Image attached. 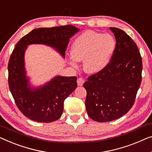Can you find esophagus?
I'll return each instance as SVG.
<instances>
[{"label": "esophagus", "mask_w": 152, "mask_h": 152, "mask_svg": "<svg viewBox=\"0 0 152 152\" xmlns=\"http://www.w3.org/2000/svg\"><path fill=\"white\" fill-rule=\"evenodd\" d=\"M85 82V80L83 78H79L77 80V83H78V86H83V83Z\"/></svg>", "instance_id": "1"}]
</instances>
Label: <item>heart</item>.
<instances>
[{
  "mask_svg": "<svg viewBox=\"0 0 152 152\" xmlns=\"http://www.w3.org/2000/svg\"><path fill=\"white\" fill-rule=\"evenodd\" d=\"M115 40L110 34L92 31L83 33L74 40L71 54L76 61H84L88 73H98L106 67L115 49ZM72 65L76 66L74 61Z\"/></svg>",
  "mask_w": 152,
  "mask_h": 152,
  "instance_id": "1",
  "label": "heart"
}]
</instances>
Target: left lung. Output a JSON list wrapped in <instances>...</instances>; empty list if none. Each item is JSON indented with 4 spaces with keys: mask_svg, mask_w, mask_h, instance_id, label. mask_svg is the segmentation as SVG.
Returning a JSON list of instances; mask_svg holds the SVG:
<instances>
[{
    "mask_svg": "<svg viewBox=\"0 0 152 152\" xmlns=\"http://www.w3.org/2000/svg\"><path fill=\"white\" fill-rule=\"evenodd\" d=\"M116 38L112 59L102 71L88 77L87 114L97 122L114 121L129 112L142 80V58L136 44L125 31L110 27Z\"/></svg>",
    "mask_w": 152,
    "mask_h": 152,
    "instance_id": "8db88e82",
    "label": "left lung"
}]
</instances>
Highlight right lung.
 <instances>
[{"mask_svg":"<svg viewBox=\"0 0 152 152\" xmlns=\"http://www.w3.org/2000/svg\"><path fill=\"white\" fill-rule=\"evenodd\" d=\"M79 29L71 25L34 29L17 42L8 63V84L15 103L32 121L50 123L61 118L65 98L77 87L76 76H57L43 86L32 88L26 76L24 55L27 45L44 44L65 57L69 38Z\"/></svg>","mask_w":152,"mask_h":152,"instance_id":"add662e5","label":"right lung"}]
</instances>
